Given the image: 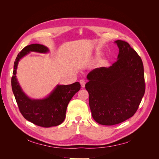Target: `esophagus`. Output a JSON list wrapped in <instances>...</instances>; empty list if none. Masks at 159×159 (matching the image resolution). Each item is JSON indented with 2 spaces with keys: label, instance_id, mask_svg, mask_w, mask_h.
Wrapping results in <instances>:
<instances>
[{
  "label": "esophagus",
  "instance_id": "esophagus-1",
  "mask_svg": "<svg viewBox=\"0 0 159 159\" xmlns=\"http://www.w3.org/2000/svg\"><path fill=\"white\" fill-rule=\"evenodd\" d=\"M80 84H81V87H82V88H84V87H85V80H81L80 81Z\"/></svg>",
  "mask_w": 159,
  "mask_h": 159
}]
</instances>
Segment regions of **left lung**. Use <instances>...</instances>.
Returning <instances> with one entry per match:
<instances>
[{"label":"left lung","mask_w":159,"mask_h":159,"mask_svg":"<svg viewBox=\"0 0 159 159\" xmlns=\"http://www.w3.org/2000/svg\"><path fill=\"white\" fill-rule=\"evenodd\" d=\"M115 42L119 50L117 60L109 68L91 70L85 84L91 115L103 125H114L133 117L145 91L141 57L127 42Z\"/></svg>","instance_id":"1"}]
</instances>
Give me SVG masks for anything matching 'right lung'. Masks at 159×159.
Masks as SVG:
<instances>
[{"label":"right lung","instance_id":"obj_1","mask_svg":"<svg viewBox=\"0 0 159 159\" xmlns=\"http://www.w3.org/2000/svg\"><path fill=\"white\" fill-rule=\"evenodd\" d=\"M48 51L47 47L38 44H30L24 48L14 61L11 79L12 91L21 114L28 121L42 127L59 125L64 121L70 101L81 88L79 82L70 85H57L44 99H32L27 97L16 78L18 61L30 52L46 53Z\"/></svg>","mask_w":159,"mask_h":159}]
</instances>
